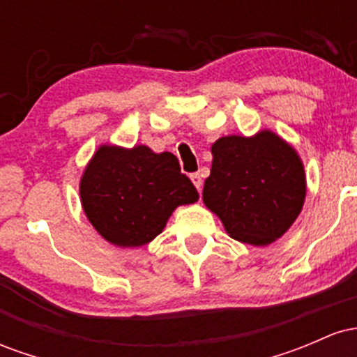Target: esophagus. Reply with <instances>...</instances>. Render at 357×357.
Instances as JSON below:
<instances>
[{
	"mask_svg": "<svg viewBox=\"0 0 357 357\" xmlns=\"http://www.w3.org/2000/svg\"><path fill=\"white\" fill-rule=\"evenodd\" d=\"M191 181H192V184H195V186H196V190L202 191V186H203L202 174H199V173H192V174H191Z\"/></svg>",
	"mask_w": 357,
	"mask_h": 357,
	"instance_id": "esophagus-1",
	"label": "esophagus"
}]
</instances>
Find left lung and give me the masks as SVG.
I'll list each match as a JSON object with an SVG mask.
<instances>
[{
	"label": "left lung",
	"instance_id": "1",
	"mask_svg": "<svg viewBox=\"0 0 357 357\" xmlns=\"http://www.w3.org/2000/svg\"><path fill=\"white\" fill-rule=\"evenodd\" d=\"M203 202L231 238L265 247L292 227L305 199L304 165L272 130L225 136L211 146Z\"/></svg>",
	"mask_w": 357,
	"mask_h": 357
}]
</instances>
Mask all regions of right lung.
Masks as SVG:
<instances>
[{
    "label": "right lung",
    "mask_w": 357,
    "mask_h": 357,
    "mask_svg": "<svg viewBox=\"0 0 357 357\" xmlns=\"http://www.w3.org/2000/svg\"><path fill=\"white\" fill-rule=\"evenodd\" d=\"M174 154L104 144L80 179V202L92 227L116 247H142L165 230L181 204L198 202Z\"/></svg>",
    "instance_id": "add662e5"
}]
</instances>
